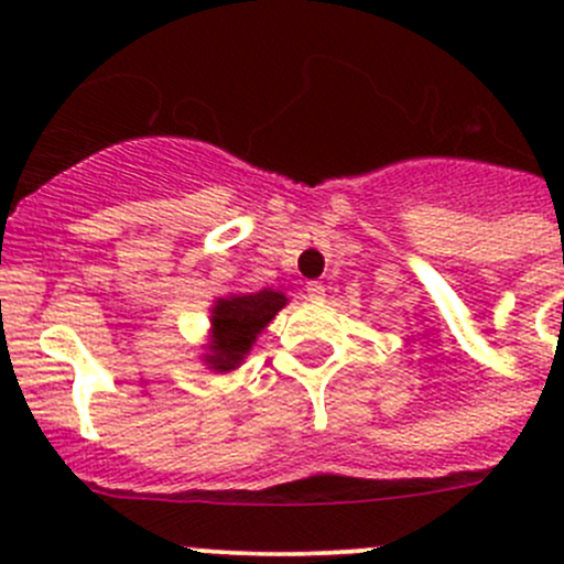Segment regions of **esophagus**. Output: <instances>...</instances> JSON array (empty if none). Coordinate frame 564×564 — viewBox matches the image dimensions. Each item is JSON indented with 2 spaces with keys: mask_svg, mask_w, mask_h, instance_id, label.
<instances>
[{
  "mask_svg": "<svg viewBox=\"0 0 564 564\" xmlns=\"http://www.w3.org/2000/svg\"><path fill=\"white\" fill-rule=\"evenodd\" d=\"M305 294H308L311 300H324V286L318 281H308L305 283Z\"/></svg>",
  "mask_w": 564,
  "mask_h": 564,
  "instance_id": "34e87169",
  "label": "esophagus"
}]
</instances>
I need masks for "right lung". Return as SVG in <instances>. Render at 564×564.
Returning <instances> with one entry per match:
<instances>
[{
  "label": "right lung",
  "mask_w": 564,
  "mask_h": 564,
  "mask_svg": "<svg viewBox=\"0 0 564 564\" xmlns=\"http://www.w3.org/2000/svg\"><path fill=\"white\" fill-rule=\"evenodd\" d=\"M286 294L261 289L253 294H229L218 297L213 305V335H209L207 362L213 371H235L253 346L256 335L275 318L278 311L286 305Z\"/></svg>",
  "instance_id": "obj_1"
}]
</instances>
